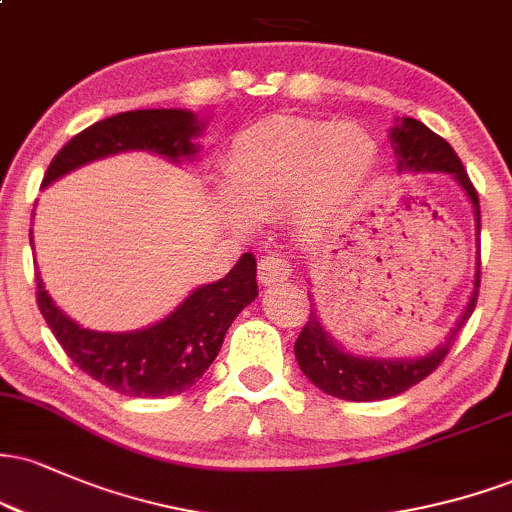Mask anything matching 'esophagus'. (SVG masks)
<instances>
[{"label":"esophagus","instance_id":"1","mask_svg":"<svg viewBox=\"0 0 512 512\" xmlns=\"http://www.w3.org/2000/svg\"><path fill=\"white\" fill-rule=\"evenodd\" d=\"M257 274H260V281L264 286H272L276 281H286L293 274V264L286 255L281 252H269L260 260V267H257Z\"/></svg>","mask_w":512,"mask_h":512}]
</instances>
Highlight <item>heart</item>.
<instances>
[{
    "mask_svg": "<svg viewBox=\"0 0 512 512\" xmlns=\"http://www.w3.org/2000/svg\"><path fill=\"white\" fill-rule=\"evenodd\" d=\"M375 173V144L356 127L274 117L238 134L228 151L231 221L272 219L293 207L308 233H327L354 214Z\"/></svg>",
    "mask_w": 512,
    "mask_h": 512,
    "instance_id": "heart-1",
    "label": "heart"
}]
</instances>
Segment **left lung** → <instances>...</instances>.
<instances>
[{"label":"left lung","mask_w":512,"mask_h":512,"mask_svg":"<svg viewBox=\"0 0 512 512\" xmlns=\"http://www.w3.org/2000/svg\"><path fill=\"white\" fill-rule=\"evenodd\" d=\"M392 142L397 144L399 168L443 170V173L455 175V180L460 182L464 192H467V197L472 199L474 216H477V236H481L479 192L477 187L472 185V180H469L467 170H464L455 149H452L443 137H438L436 132H431L424 122L411 120V117H404L402 125L392 129ZM479 286L481 255L472 301H469L460 322H457V327L452 330L448 342L433 351V354L416 358V361H385V358H356L351 354H344V351L339 349V346H334L332 339L327 337V332L322 330L320 320H317V310L313 308V303H310V317L308 322H305L301 334H298L296 346H293L298 366H301L303 373L308 375L310 383L320 387L322 392L339 399H349V402H375V399L402 395L409 387H414L416 383L428 378V375L445 361V356L450 354L457 334H460L462 327L467 325L474 308H477Z\"/></svg>","instance_id":"8db88e82"}]
</instances>
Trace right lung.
Masks as SVG:
<instances>
[{"instance_id": "add662e5", "label": "right lung", "mask_w": 512, "mask_h": 512, "mask_svg": "<svg viewBox=\"0 0 512 512\" xmlns=\"http://www.w3.org/2000/svg\"><path fill=\"white\" fill-rule=\"evenodd\" d=\"M197 132L195 115L187 110H129L105 117L57 151L43 187L117 151L144 149L178 161L195 154ZM255 274V257L245 252L221 281L197 289L173 315L142 332L84 330L55 308L40 274H35V301L67 356L93 380L127 397H168L190 390L207 373L231 322L255 301Z\"/></svg>"}]
</instances>
